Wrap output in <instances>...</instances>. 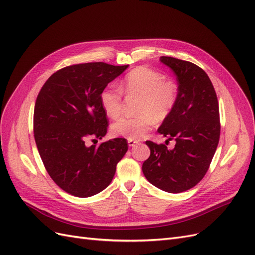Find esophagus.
Here are the masks:
<instances>
[{"instance_id": "obj_1", "label": "esophagus", "mask_w": 255, "mask_h": 255, "mask_svg": "<svg viewBox=\"0 0 255 255\" xmlns=\"http://www.w3.org/2000/svg\"><path fill=\"white\" fill-rule=\"evenodd\" d=\"M128 143L129 146H134L135 144L138 143V140H134V139H128Z\"/></svg>"}]
</instances>
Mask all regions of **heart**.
<instances>
[{
	"label": "heart",
	"mask_w": 255,
	"mask_h": 255,
	"mask_svg": "<svg viewBox=\"0 0 255 255\" xmlns=\"http://www.w3.org/2000/svg\"><path fill=\"white\" fill-rule=\"evenodd\" d=\"M122 89L129 96H139L135 117H122L112 126L115 136L128 139H140L154 126L155 118L164 120L173 111L177 101L176 86L165 76L148 67H138L128 72L122 83ZM104 113L111 118H117L122 113V91L109 85L100 94Z\"/></svg>",
	"instance_id": "heart-1"
}]
</instances>
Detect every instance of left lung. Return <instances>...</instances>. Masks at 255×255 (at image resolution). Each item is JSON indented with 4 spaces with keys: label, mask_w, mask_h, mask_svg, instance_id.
<instances>
[{
    "label": "left lung",
    "mask_w": 255,
    "mask_h": 255,
    "mask_svg": "<svg viewBox=\"0 0 255 255\" xmlns=\"http://www.w3.org/2000/svg\"><path fill=\"white\" fill-rule=\"evenodd\" d=\"M159 60L174 72L179 87L174 109L157 132L174 139L175 145L169 150L166 144L145 141L151 153L142 172L154 186L177 194L196 186L210 168L220 137L219 104L203 69L169 56Z\"/></svg>",
    "instance_id": "left-lung-1"
}]
</instances>
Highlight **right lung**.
<instances>
[{
  "label": "right lung",
  "instance_id": "right-lung-1",
  "mask_svg": "<svg viewBox=\"0 0 255 255\" xmlns=\"http://www.w3.org/2000/svg\"><path fill=\"white\" fill-rule=\"evenodd\" d=\"M128 67L68 66L53 73L38 94L34 110L38 152L52 180L68 194L87 198L104 190L128 151L125 138L88 145L89 140L102 139L109 128L100 94Z\"/></svg>",
  "mask_w": 255,
  "mask_h": 255
}]
</instances>
